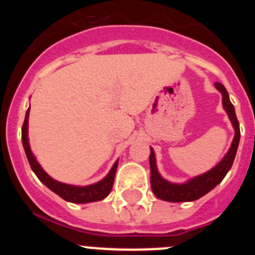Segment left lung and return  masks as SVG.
<instances>
[{"label":"left lung","instance_id":"left-lung-1","mask_svg":"<svg viewBox=\"0 0 255 255\" xmlns=\"http://www.w3.org/2000/svg\"><path fill=\"white\" fill-rule=\"evenodd\" d=\"M215 85L218 91L222 93V105H224V108L226 110L230 120L233 123L234 129H235V138H234L233 144H231V148L224 157V159L215 168H212L208 172L194 177L186 184H181V185L172 184V182H168L162 179L161 175L157 171V166H155L154 152L150 148V186H152V190L155 197L159 198V199L167 200V202H175V203L176 202H191V200L199 199L200 197L206 195L215 186H217L224 180L226 173L229 172L231 166H233L236 150H238L239 147V141H240V126H239L238 117H236L235 114V108H234V105L230 101L226 88L221 83H216Z\"/></svg>","mask_w":255,"mask_h":255}]
</instances>
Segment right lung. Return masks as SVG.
I'll return each instance as SVG.
<instances>
[{"label":"right lung","instance_id":"right-lung-1","mask_svg":"<svg viewBox=\"0 0 255 255\" xmlns=\"http://www.w3.org/2000/svg\"><path fill=\"white\" fill-rule=\"evenodd\" d=\"M28 117L29 110L26 111L25 120H24V124H22L21 128V140L22 145H24V150H25L26 158H28L29 161V164H30L31 170L34 171V173L37 175L38 179L43 182L47 188L51 189L53 193L60 195L62 199L67 200V202H71V203H89V202H97V200L105 199V198L110 194V191H111L112 186H114V180L115 175H116L117 163H119V161L115 162L114 167L111 168L110 173H108L102 181L93 184V185L73 186L56 181V180L49 177L48 175L44 172L43 168L38 164V162L35 161L34 158V155L31 153L28 141Z\"/></svg>","mask_w":255,"mask_h":255}]
</instances>
